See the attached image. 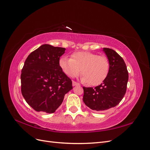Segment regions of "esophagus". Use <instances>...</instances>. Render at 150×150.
<instances>
[{"mask_svg": "<svg viewBox=\"0 0 150 150\" xmlns=\"http://www.w3.org/2000/svg\"><path fill=\"white\" fill-rule=\"evenodd\" d=\"M72 85L73 86H76V85H80V84L79 83H76V82H74V81H73Z\"/></svg>", "mask_w": 150, "mask_h": 150, "instance_id": "34e87169", "label": "esophagus"}]
</instances>
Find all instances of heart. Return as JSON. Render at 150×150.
<instances>
[{"instance_id": "heart-1", "label": "heart", "mask_w": 150, "mask_h": 150, "mask_svg": "<svg viewBox=\"0 0 150 150\" xmlns=\"http://www.w3.org/2000/svg\"><path fill=\"white\" fill-rule=\"evenodd\" d=\"M59 66L65 74L74 78L82 69L83 75L81 80L95 86L105 79L109 71V62L104 56H99L89 51H79L73 53L71 58L62 57L59 59Z\"/></svg>"}]
</instances>
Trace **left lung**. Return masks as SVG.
Masks as SVG:
<instances>
[{"label": "left lung", "instance_id": "8db88e82", "mask_svg": "<svg viewBox=\"0 0 150 150\" xmlns=\"http://www.w3.org/2000/svg\"><path fill=\"white\" fill-rule=\"evenodd\" d=\"M109 62V71L105 79L95 88L83 87V101L95 111H103L116 106L125 96L128 71L122 58L112 49L104 48Z\"/></svg>", "mask_w": 150, "mask_h": 150}]
</instances>
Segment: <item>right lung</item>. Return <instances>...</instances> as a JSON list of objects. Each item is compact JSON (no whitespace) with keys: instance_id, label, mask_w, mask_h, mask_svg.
Masks as SVG:
<instances>
[{"instance_id":"1","label":"right lung","mask_w":150,"mask_h":150,"mask_svg":"<svg viewBox=\"0 0 150 150\" xmlns=\"http://www.w3.org/2000/svg\"><path fill=\"white\" fill-rule=\"evenodd\" d=\"M65 48L42 45L29 54L21 71V92L27 103L38 112L53 113L72 82L59 66Z\"/></svg>"}]
</instances>
